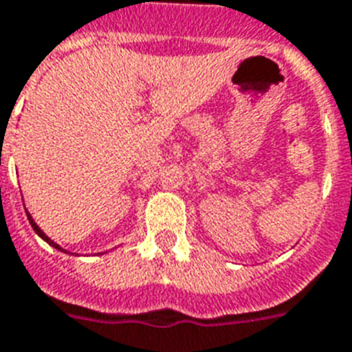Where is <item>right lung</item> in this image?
<instances>
[{"instance_id":"1","label":"right lung","mask_w":352,"mask_h":352,"mask_svg":"<svg viewBox=\"0 0 352 352\" xmlns=\"http://www.w3.org/2000/svg\"><path fill=\"white\" fill-rule=\"evenodd\" d=\"M26 214H28L30 225H32V227H33V230H35V232H36V235H38V237H41V239H44V241H45V243H47V244H49V246H53V248H56V250H58V252H63V253H70V252H67V250H63V248H62V246H60V244H56V243H54V241H53V239H51V237H47V235H45V232H44V230H42V228H41V227H38V225H36V223H35V219H33V216H32V214H30V212H28V210H26ZM104 253H106V252H104ZM70 255H78V253H70ZM97 255H99V253H97ZM100 255H102V253H100ZM78 256H79V255H78Z\"/></svg>"}]
</instances>
